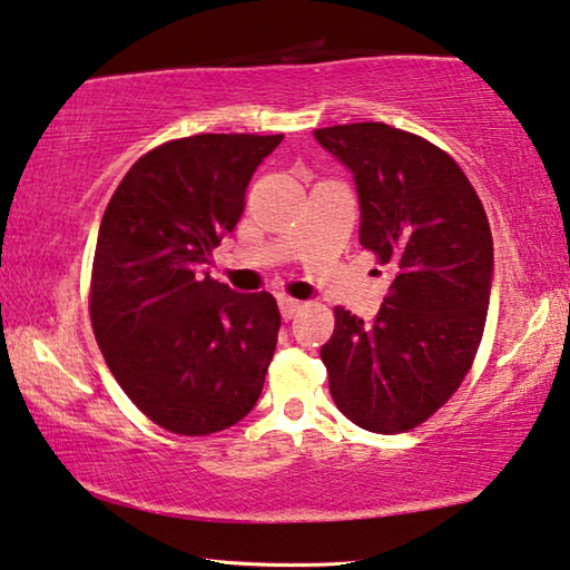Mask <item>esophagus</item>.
<instances>
[{
    "label": "esophagus",
    "instance_id": "34e87169",
    "mask_svg": "<svg viewBox=\"0 0 570 570\" xmlns=\"http://www.w3.org/2000/svg\"><path fill=\"white\" fill-rule=\"evenodd\" d=\"M277 305H279V313H283L285 321H291V317H295L303 311V303L295 301V297H287V295H279Z\"/></svg>",
    "mask_w": 570,
    "mask_h": 570
}]
</instances>
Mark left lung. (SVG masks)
<instances>
[{
    "label": "left lung",
    "mask_w": 570,
    "mask_h": 570,
    "mask_svg": "<svg viewBox=\"0 0 570 570\" xmlns=\"http://www.w3.org/2000/svg\"><path fill=\"white\" fill-rule=\"evenodd\" d=\"M315 139L351 167L361 245L393 273L373 321L335 307L321 347L331 395L365 431H413L475 361L491 301V225L471 179L423 137L353 122L315 129Z\"/></svg>",
    "instance_id": "8db88e82"
}]
</instances>
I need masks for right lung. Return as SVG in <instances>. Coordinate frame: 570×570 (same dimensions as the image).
Wrapping results in <instances>:
<instances>
[{"label":"right lung","instance_id":"1","mask_svg":"<svg viewBox=\"0 0 570 570\" xmlns=\"http://www.w3.org/2000/svg\"><path fill=\"white\" fill-rule=\"evenodd\" d=\"M279 139H169L127 169L105 209L89 321L119 387L169 433L225 431L263 393L279 331L275 297L233 293L205 265Z\"/></svg>","mask_w":570,"mask_h":570}]
</instances>
